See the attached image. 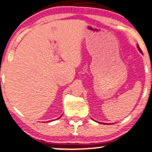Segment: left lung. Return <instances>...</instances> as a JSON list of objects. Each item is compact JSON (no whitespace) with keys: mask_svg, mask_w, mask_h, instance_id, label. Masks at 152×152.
<instances>
[{"mask_svg":"<svg viewBox=\"0 0 152 152\" xmlns=\"http://www.w3.org/2000/svg\"><path fill=\"white\" fill-rule=\"evenodd\" d=\"M138 50H140V51H141V53H142V51H141V49H140V48H139V46H138Z\"/></svg>","mask_w":152,"mask_h":152,"instance_id":"1","label":"left lung"}]
</instances>
